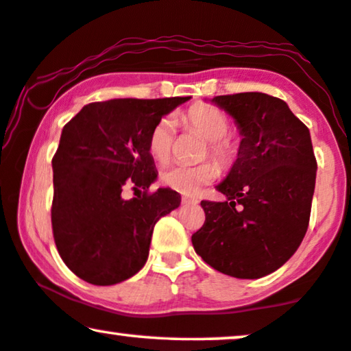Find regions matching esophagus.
I'll return each instance as SVG.
<instances>
[{
	"instance_id": "34e87169",
	"label": "esophagus",
	"mask_w": 351,
	"mask_h": 351,
	"mask_svg": "<svg viewBox=\"0 0 351 351\" xmlns=\"http://www.w3.org/2000/svg\"><path fill=\"white\" fill-rule=\"evenodd\" d=\"M182 203L184 204H198L199 201L195 196H182Z\"/></svg>"
}]
</instances>
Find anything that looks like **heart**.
Here are the masks:
<instances>
[{
	"label": "heart",
	"instance_id": "obj_1",
	"mask_svg": "<svg viewBox=\"0 0 351 351\" xmlns=\"http://www.w3.org/2000/svg\"><path fill=\"white\" fill-rule=\"evenodd\" d=\"M185 128L198 132L208 141L204 156L214 161L199 165H171L161 171L162 185L184 195H193L201 186L213 184L219 177V167L223 171L232 169L241 155V142L237 136L228 134L230 119L225 112L210 104H195L182 114ZM176 137V121L165 117L158 121L148 136V152L153 160L166 162L171 158Z\"/></svg>",
	"mask_w": 351,
	"mask_h": 351
}]
</instances>
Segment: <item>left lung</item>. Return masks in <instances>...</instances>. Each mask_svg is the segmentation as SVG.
I'll return each instance as SVG.
<instances>
[{
  "instance_id": "obj_1",
  "label": "left lung",
  "mask_w": 351,
  "mask_h": 351,
  "mask_svg": "<svg viewBox=\"0 0 351 351\" xmlns=\"http://www.w3.org/2000/svg\"><path fill=\"white\" fill-rule=\"evenodd\" d=\"M241 132V155L222 184L227 201H201L206 220L191 243L220 273L270 275L300 246L310 222L316 158L310 131L285 100L263 93L217 95Z\"/></svg>"
}]
</instances>
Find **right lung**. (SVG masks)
Returning <instances> with one entry per match:
<instances>
[{
	"mask_svg": "<svg viewBox=\"0 0 351 351\" xmlns=\"http://www.w3.org/2000/svg\"><path fill=\"white\" fill-rule=\"evenodd\" d=\"M189 99L93 102L62 129L52 158V234L81 280L112 286L145 265L153 227L180 204L174 190L148 191L156 179L148 136L162 114ZM126 186L139 191L136 199L122 198Z\"/></svg>",
	"mask_w": 351,
	"mask_h": 351,
	"instance_id": "right-lung-1",
	"label": "right lung"
}]
</instances>
